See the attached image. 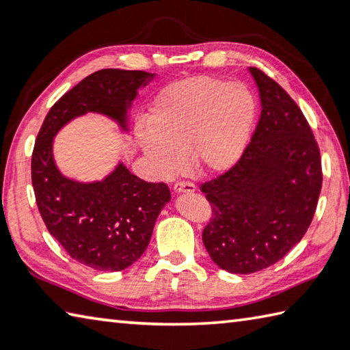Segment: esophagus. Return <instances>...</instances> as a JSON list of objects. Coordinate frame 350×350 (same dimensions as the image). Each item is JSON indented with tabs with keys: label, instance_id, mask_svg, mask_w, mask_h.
<instances>
[{
	"label": "esophagus",
	"instance_id": "34e87169",
	"mask_svg": "<svg viewBox=\"0 0 350 350\" xmlns=\"http://www.w3.org/2000/svg\"><path fill=\"white\" fill-rule=\"evenodd\" d=\"M174 193H194L196 191V185L193 182H185V180H179L174 183L173 187Z\"/></svg>",
	"mask_w": 350,
	"mask_h": 350
}]
</instances>
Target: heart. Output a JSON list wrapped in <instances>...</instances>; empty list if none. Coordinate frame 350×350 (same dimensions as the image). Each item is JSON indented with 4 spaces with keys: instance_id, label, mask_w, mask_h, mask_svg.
I'll use <instances>...</instances> for the list:
<instances>
[{
    "instance_id": "1",
    "label": "heart",
    "mask_w": 350,
    "mask_h": 350,
    "mask_svg": "<svg viewBox=\"0 0 350 350\" xmlns=\"http://www.w3.org/2000/svg\"><path fill=\"white\" fill-rule=\"evenodd\" d=\"M254 117L256 102L245 85L194 77L165 88L134 135L161 176L182 167V154L199 173L219 174L242 156Z\"/></svg>"
}]
</instances>
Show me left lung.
I'll return each mask as SVG.
<instances>
[{
	"instance_id": "left-lung-1",
	"label": "left lung",
	"mask_w": 350,
	"mask_h": 350,
	"mask_svg": "<svg viewBox=\"0 0 350 350\" xmlns=\"http://www.w3.org/2000/svg\"><path fill=\"white\" fill-rule=\"evenodd\" d=\"M260 117L250 144L227 173L200 185L213 216L202 233L213 262L230 273H254L303 239L321 193V156L293 98L250 68Z\"/></svg>"
}]
</instances>
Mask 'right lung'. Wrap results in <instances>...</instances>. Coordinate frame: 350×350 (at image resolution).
<instances>
[{
	"mask_svg": "<svg viewBox=\"0 0 350 350\" xmlns=\"http://www.w3.org/2000/svg\"><path fill=\"white\" fill-rule=\"evenodd\" d=\"M154 75L102 69L68 91L47 112L32 152L35 199L49 233L72 259L94 270L120 271L150 244L159 213L171 200L167 183L139 179L118 163L97 182H77L57 168L54 137L72 118L97 112L128 131V109Z\"/></svg>",
	"mask_w": 350,
	"mask_h": 350,
	"instance_id": "add662e5",
	"label": "right lung"
}]
</instances>
